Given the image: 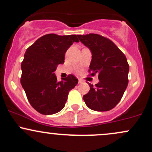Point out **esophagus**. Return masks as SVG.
<instances>
[{
	"label": "esophagus",
	"mask_w": 152,
	"mask_h": 152,
	"mask_svg": "<svg viewBox=\"0 0 152 152\" xmlns=\"http://www.w3.org/2000/svg\"><path fill=\"white\" fill-rule=\"evenodd\" d=\"M83 81H82V80H81V79H79V84H81V83H82Z\"/></svg>",
	"instance_id": "obj_1"
}]
</instances>
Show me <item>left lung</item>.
I'll use <instances>...</instances> for the list:
<instances>
[{"label": "left lung", "mask_w": 152, "mask_h": 152, "mask_svg": "<svg viewBox=\"0 0 152 152\" xmlns=\"http://www.w3.org/2000/svg\"><path fill=\"white\" fill-rule=\"evenodd\" d=\"M78 38L90 49L89 72L91 76L97 73L99 79L95 87L89 84L90 89L83 99L93 111H109L120 101L128 84L127 58L113 41L100 35H78Z\"/></svg>", "instance_id": "left-lung-1"}]
</instances>
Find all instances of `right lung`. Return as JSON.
Segmentation results:
<instances>
[{
    "mask_svg": "<svg viewBox=\"0 0 152 152\" xmlns=\"http://www.w3.org/2000/svg\"><path fill=\"white\" fill-rule=\"evenodd\" d=\"M79 41L76 35L51 33L39 38L27 49L21 64L20 82L30 105L40 114L50 115L61 111L69 91L78 84L72 74L57 81L55 71L59 64L64 63L68 48Z\"/></svg>",
    "mask_w": 152,
    "mask_h": 152,
    "instance_id": "obj_1",
    "label": "right lung"
}]
</instances>
